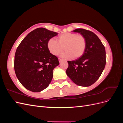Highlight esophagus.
<instances>
[{
    "label": "esophagus",
    "instance_id": "obj_1",
    "mask_svg": "<svg viewBox=\"0 0 123 123\" xmlns=\"http://www.w3.org/2000/svg\"><path fill=\"white\" fill-rule=\"evenodd\" d=\"M58 60H59V62H60V63H61V62H62L63 61L62 59H61V58H59Z\"/></svg>",
    "mask_w": 123,
    "mask_h": 123
}]
</instances>
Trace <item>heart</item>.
<instances>
[{
    "label": "heart",
    "mask_w": 123,
    "mask_h": 123,
    "mask_svg": "<svg viewBox=\"0 0 123 123\" xmlns=\"http://www.w3.org/2000/svg\"><path fill=\"white\" fill-rule=\"evenodd\" d=\"M86 46V40L83 35L72 33L60 35L57 37V41L51 38L47 43L48 50L54 55H58L65 49L66 51L61 55L64 58L80 57L85 53Z\"/></svg>",
    "instance_id": "b5f03b06"
}]
</instances>
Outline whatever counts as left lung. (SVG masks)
Returning a JSON list of instances; mask_svg holds the SVG:
<instances>
[{
    "instance_id": "obj_1",
    "label": "left lung",
    "mask_w": 123,
    "mask_h": 123,
    "mask_svg": "<svg viewBox=\"0 0 123 123\" xmlns=\"http://www.w3.org/2000/svg\"><path fill=\"white\" fill-rule=\"evenodd\" d=\"M86 38L87 46L85 53L75 61H68L67 76L76 85L88 87L97 80L106 65V51L101 41L93 32L83 29H77Z\"/></svg>"
}]
</instances>
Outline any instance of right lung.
Masks as SVG:
<instances>
[{
  "mask_svg": "<svg viewBox=\"0 0 123 123\" xmlns=\"http://www.w3.org/2000/svg\"><path fill=\"white\" fill-rule=\"evenodd\" d=\"M57 34L39 28L29 33L18 46L15 55L14 70L18 80L28 90L40 92L50 84L53 70L59 62L48 50L47 43Z\"/></svg>",
  "mask_w": 123,
  "mask_h": 123,
  "instance_id": "add662e5",
  "label": "right lung"
}]
</instances>
